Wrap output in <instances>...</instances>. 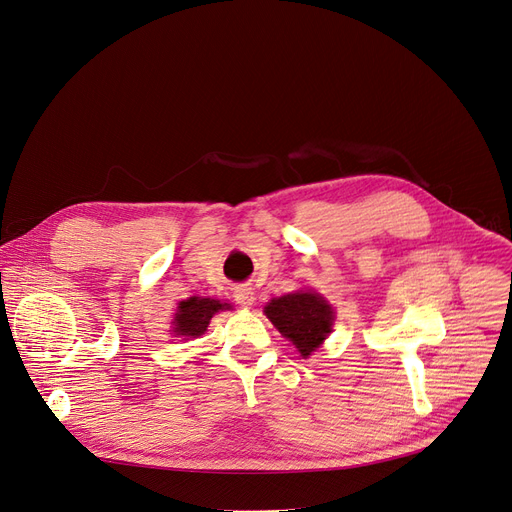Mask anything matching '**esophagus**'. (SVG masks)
Wrapping results in <instances>:
<instances>
[{
	"label": "esophagus",
	"instance_id": "esophagus-1",
	"mask_svg": "<svg viewBox=\"0 0 512 512\" xmlns=\"http://www.w3.org/2000/svg\"><path fill=\"white\" fill-rule=\"evenodd\" d=\"M234 300L241 306H245V309H251L253 302H255V292H253V288L241 286V288L234 290Z\"/></svg>",
	"mask_w": 512,
	"mask_h": 512
}]
</instances>
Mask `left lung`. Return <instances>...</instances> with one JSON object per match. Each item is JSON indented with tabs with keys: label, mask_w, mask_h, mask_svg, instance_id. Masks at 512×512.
Wrapping results in <instances>:
<instances>
[{
	"label": "left lung",
	"mask_w": 512,
	"mask_h": 512,
	"mask_svg": "<svg viewBox=\"0 0 512 512\" xmlns=\"http://www.w3.org/2000/svg\"><path fill=\"white\" fill-rule=\"evenodd\" d=\"M265 317L290 339L302 358H309L331 333L333 306L317 292L300 290L265 304Z\"/></svg>",
	"instance_id": "obj_1"
}]
</instances>
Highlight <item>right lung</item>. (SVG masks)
I'll return each instance as SVG.
<instances>
[{
    "mask_svg": "<svg viewBox=\"0 0 512 512\" xmlns=\"http://www.w3.org/2000/svg\"><path fill=\"white\" fill-rule=\"evenodd\" d=\"M230 309V304L214 300V298H199L191 296L179 304V309L173 319L175 337H199L208 329L210 319L218 313Z\"/></svg>",
    "mask_w": 512,
    "mask_h": 512,
    "instance_id": "obj_1",
    "label": "right lung"
}]
</instances>
